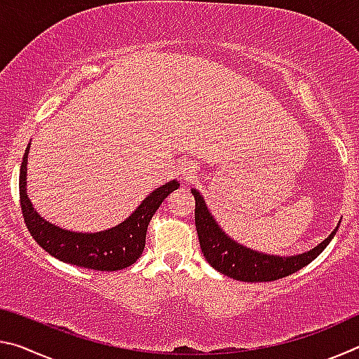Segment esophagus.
<instances>
[{
    "mask_svg": "<svg viewBox=\"0 0 359 359\" xmlns=\"http://www.w3.org/2000/svg\"><path fill=\"white\" fill-rule=\"evenodd\" d=\"M194 172V169H193V166H190V165H188V166H185L184 168V177L185 179H190L191 177V174Z\"/></svg>",
    "mask_w": 359,
    "mask_h": 359,
    "instance_id": "34e87169",
    "label": "esophagus"
}]
</instances>
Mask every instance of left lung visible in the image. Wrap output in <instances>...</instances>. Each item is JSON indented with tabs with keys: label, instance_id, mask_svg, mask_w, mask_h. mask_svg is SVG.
I'll return each mask as SVG.
<instances>
[{
	"label": "left lung",
	"instance_id": "1",
	"mask_svg": "<svg viewBox=\"0 0 359 359\" xmlns=\"http://www.w3.org/2000/svg\"><path fill=\"white\" fill-rule=\"evenodd\" d=\"M196 199V209H194V223L199 238V245L204 253L208 263L222 272L226 277L241 282H272L294 274L296 271L302 269L304 266L318 257L330 244L336 234L337 228L325 239L320 245L312 248L311 252L296 255V257H274V255H264L255 250H248L231 241L223 231L218 228L214 218L209 214L208 208L201 194L196 190H191Z\"/></svg>",
	"mask_w": 359,
	"mask_h": 359
}]
</instances>
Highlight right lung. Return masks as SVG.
<instances>
[{
    "mask_svg": "<svg viewBox=\"0 0 359 359\" xmlns=\"http://www.w3.org/2000/svg\"><path fill=\"white\" fill-rule=\"evenodd\" d=\"M23 155L19 177L20 205L25 224L34 241L52 257L72 266L95 271H120L135 264L145 247L147 226L169 193L179 188L177 180L156 188L123 223L100 233H72L46 222L34 210L27 193V160Z\"/></svg>",
    "mask_w": 359,
    "mask_h": 359,
    "instance_id": "right-lung-1",
    "label": "right lung"
}]
</instances>
